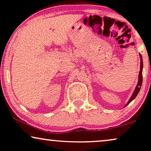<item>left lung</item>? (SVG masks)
<instances>
[{
	"label": "left lung",
	"mask_w": 151,
	"mask_h": 151,
	"mask_svg": "<svg viewBox=\"0 0 151 151\" xmlns=\"http://www.w3.org/2000/svg\"><path fill=\"white\" fill-rule=\"evenodd\" d=\"M139 56H140V59H141V63H140V71H139V81H138V84H137V86H136L135 91H134L133 95H132L131 98H130V100L128 103L127 104L126 106H127L128 104H129L130 102H131V101H133L134 99L135 98V97L137 96L138 93L140 91V88H141V86H142V69H143V61H142V55L139 54Z\"/></svg>",
	"instance_id": "8db88e82"
}]
</instances>
